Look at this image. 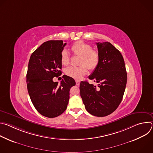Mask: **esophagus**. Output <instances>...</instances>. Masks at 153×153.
I'll list each match as a JSON object with an SVG mask.
<instances>
[{"label": "esophagus", "mask_w": 153, "mask_h": 153, "mask_svg": "<svg viewBox=\"0 0 153 153\" xmlns=\"http://www.w3.org/2000/svg\"><path fill=\"white\" fill-rule=\"evenodd\" d=\"M76 85L79 86V85H80V81H79V80H76Z\"/></svg>", "instance_id": "34e87169"}]
</instances>
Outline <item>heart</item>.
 Here are the masks:
<instances>
[{
  "label": "heart",
  "instance_id": "b5f03b06",
  "mask_svg": "<svg viewBox=\"0 0 153 153\" xmlns=\"http://www.w3.org/2000/svg\"><path fill=\"white\" fill-rule=\"evenodd\" d=\"M70 50L74 55L79 56V64L77 67H70L65 70L66 74L76 80H80L87 73V68L94 70L96 68L99 62V53L92 48L91 45L82 40L74 42L71 46ZM70 62L69 56L66 51L63 50L60 56L62 65L66 66Z\"/></svg>",
  "mask_w": 153,
  "mask_h": 153
}]
</instances>
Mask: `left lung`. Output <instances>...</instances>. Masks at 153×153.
Segmentation results:
<instances>
[{
    "instance_id": "left-lung-1",
    "label": "left lung",
    "mask_w": 153,
    "mask_h": 153,
    "mask_svg": "<svg viewBox=\"0 0 153 153\" xmlns=\"http://www.w3.org/2000/svg\"><path fill=\"white\" fill-rule=\"evenodd\" d=\"M99 62L87 81L80 83V96L86 111L97 117L113 113L120 103L127 81L125 62L120 51L110 42H97Z\"/></svg>"
}]
</instances>
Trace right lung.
<instances>
[{
	"label": "right lung",
	"instance_id": "right-lung-1",
	"mask_svg": "<svg viewBox=\"0 0 153 153\" xmlns=\"http://www.w3.org/2000/svg\"><path fill=\"white\" fill-rule=\"evenodd\" d=\"M66 44L62 40L45 42L32 53L28 63L27 83L31 100L40 114L49 118L66 110L70 88L76 85L66 75L60 84L53 80L62 74L60 56Z\"/></svg>",
	"mask_w": 153,
	"mask_h": 153
}]
</instances>
